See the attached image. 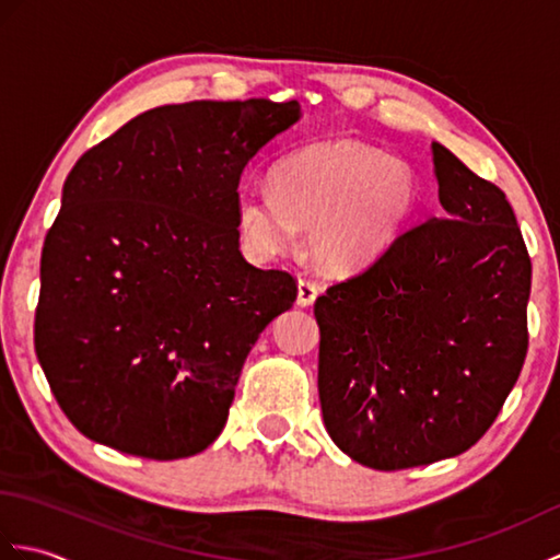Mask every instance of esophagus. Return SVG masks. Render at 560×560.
Segmentation results:
<instances>
[{
    "label": "esophagus",
    "mask_w": 560,
    "mask_h": 560,
    "mask_svg": "<svg viewBox=\"0 0 560 560\" xmlns=\"http://www.w3.org/2000/svg\"><path fill=\"white\" fill-rule=\"evenodd\" d=\"M317 293H319V287L315 281H311V279H301L299 281V303L301 307H307V305H313L315 303V299H317Z\"/></svg>",
    "instance_id": "esophagus-1"
}]
</instances>
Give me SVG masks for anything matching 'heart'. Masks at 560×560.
<instances>
[{
    "mask_svg": "<svg viewBox=\"0 0 560 560\" xmlns=\"http://www.w3.org/2000/svg\"><path fill=\"white\" fill-rule=\"evenodd\" d=\"M419 201V175L407 161L363 141H319L283 159L271 189L245 187L235 201L237 231L255 257L287 255L295 229L327 271H351L401 235Z\"/></svg>",
    "mask_w": 560,
    "mask_h": 560,
    "instance_id": "1",
    "label": "heart"
}]
</instances>
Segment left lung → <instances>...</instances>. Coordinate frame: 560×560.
<instances>
[{
    "label": "left lung",
    "mask_w": 560,
    "mask_h": 560,
    "mask_svg": "<svg viewBox=\"0 0 560 560\" xmlns=\"http://www.w3.org/2000/svg\"><path fill=\"white\" fill-rule=\"evenodd\" d=\"M445 217L404 231L315 301L329 438L397 471L467 452L525 363L532 259L505 192L433 144Z\"/></svg>",
    "instance_id": "left-lung-1"
}]
</instances>
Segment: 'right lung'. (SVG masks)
Returning <instances> with one entry per match:
<instances>
[{
  "label": "right lung",
  "mask_w": 560,
  "mask_h": 560,
  "mask_svg": "<svg viewBox=\"0 0 560 560\" xmlns=\"http://www.w3.org/2000/svg\"><path fill=\"white\" fill-rule=\"evenodd\" d=\"M299 115V101L269 98L161 105L67 175L33 339L86 438L177 459L223 431L249 349L299 293L293 273L237 249V183Z\"/></svg>",
  "instance_id": "1"
}]
</instances>
